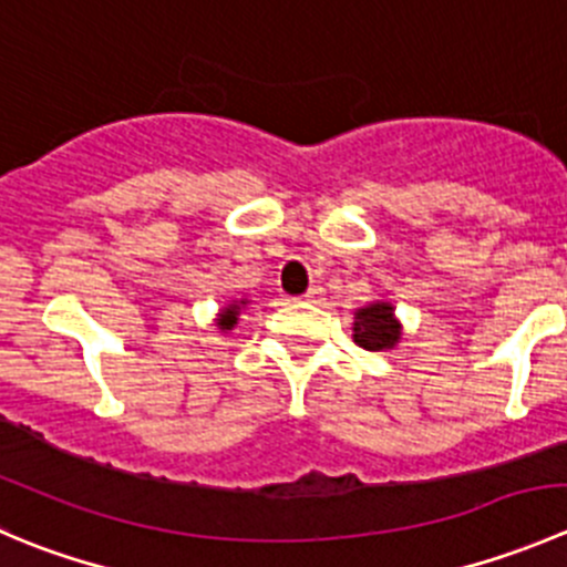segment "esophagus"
Segmentation results:
<instances>
[{
  "instance_id": "esophagus-1",
  "label": "esophagus",
  "mask_w": 567,
  "mask_h": 567,
  "mask_svg": "<svg viewBox=\"0 0 567 567\" xmlns=\"http://www.w3.org/2000/svg\"><path fill=\"white\" fill-rule=\"evenodd\" d=\"M301 299H305V301H312V305H316V301H321V299H323V288H318V285H316V288L307 290V293L301 296Z\"/></svg>"
}]
</instances>
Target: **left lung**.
I'll return each mask as SVG.
<instances>
[{
  "label": "left lung",
  "mask_w": 567,
  "mask_h": 567,
  "mask_svg": "<svg viewBox=\"0 0 567 567\" xmlns=\"http://www.w3.org/2000/svg\"><path fill=\"white\" fill-rule=\"evenodd\" d=\"M399 340V323L393 318V307L388 301H377L362 307L354 316V343L368 351H382Z\"/></svg>",
  "instance_id": "left-lung-1"
}]
</instances>
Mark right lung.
I'll return each instance as SVG.
<instances>
[{
    "label": "right lung",
    "mask_w": 567,
    "mask_h": 567,
    "mask_svg": "<svg viewBox=\"0 0 567 567\" xmlns=\"http://www.w3.org/2000/svg\"><path fill=\"white\" fill-rule=\"evenodd\" d=\"M240 305H246V301H240ZM240 305H229L227 310H224V316L218 318V327H221V329H233L235 321H238Z\"/></svg>",
    "instance_id": "right-lung-1"
}]
</instances>
